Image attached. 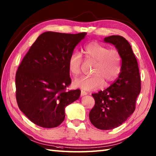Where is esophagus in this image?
I'll return each mask as SVG.
<instances>
[{
  "label": "esophagus",
  "mask_w": 156,
  "mask_h": 156,
  "mask_svg": "<svg viewBox=\"0 0 156 156\" xmlns=\"http://www.w3.org/2000/svg\"><path fill=\"white\" fill-rule=\"evenodd\" d=\"M87 92L83 90H81V96H82H82H84V95H87Z\"/></svg>",
  "instance_id": "1"
}]
</instances>
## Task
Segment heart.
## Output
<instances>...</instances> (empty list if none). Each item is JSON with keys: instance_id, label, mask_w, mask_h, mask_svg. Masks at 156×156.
Returning <instances> with one entry per match:
<instances>
[{"instance_id": "1", "label": "heart", "mask_w": 156, "mask_h": 156, "mask_svg": "<svg viewBox=\"0 0 156 156\" xmlns=\"http://www.w3.org/2000/svg\"><path fill=\"white\" fill-rule=\"evenodd\" d=\"M87 60L93 61L92 76H84L76 79L74 86L86 90H96L106 83L114 81L121 71V57L120 53L116 49H109L100 43L93 41L89 43L82 50ZM82 64L80 53L74 51L69 56L68 68L72 74L78 76L81 73Z\"/></svg>"}]
</instances>
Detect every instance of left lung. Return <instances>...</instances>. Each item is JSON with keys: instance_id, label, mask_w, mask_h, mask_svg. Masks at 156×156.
Segmentation results:
<instances>
[{"instance_id": "obj_1", "label": "left lung", "mask_w": 156, "mask_h": 156, "mask_svg": "<svg viewBox=\"0 0 156 156\" xmlns=\"http://www.w3.org/2000/svg\"><path fill=\"white\" fill-rule=\"evenodd\" d=\"M104 41L113 44L120 53L121 72L108 88L92 94L95 104L89 119L94 127L109 130L122 125L133 114L141 84L137 59L128 41L120 35H111Z\"/></svg>"}]
</instances>
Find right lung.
<instances>
[{"mask_svg": "<svg viewBox=\"0 0 156 156\" xmlns=\"http://www.w3.org/2000/svg\"><path fill=\"white\" fill-rule=\"evenodd\" d=\"M86 35L45 32L23 58L16 72V99L35 125L58 127L65 119V107L80 97L79 89L66 91L72 82L68 60Z\"/></svg>", "mask_w": 156, "mask_h": 156, "instance_id": "add662e5", "label": "right lung"}]
</instances>
